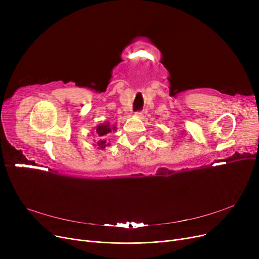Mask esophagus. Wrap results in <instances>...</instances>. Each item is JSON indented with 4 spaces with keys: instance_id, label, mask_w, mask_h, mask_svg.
Instances as JSON below:
<instances>
[{
    "instance_id": "34e87169",
    "label": "esophagus",
    "mask_w": 259,
    "mask_h": 259,
    "mask_svg": "<svg viewBox=\"0 0 259 259\" xmlns=\"http://www.w3.org/2000/svg\"><path fill=\"white\" fill-rule=\"evenodd\" d=\"M135 115H137V116H142L143 115V111H137V112H135Z\"/></svg>"
}]
</instances>
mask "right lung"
Here are the masks:
<instances>
[{
	"label": "right lung",
	"mask_w": 259,
	"mask_h": 259,
	"mask_svg": "<svg viewBox=\"0 0 259 259\" xmlns=\"http://www.w3.org/2000/svg\"><path fill=\"white\" fill-rule=\"evenodd\" d=\"M115 130H116L115 125L111 126L109 122H105V124H101L95 127V135H97L98 138L97 145L99 146L100 149H105L107 146H109V143L106 140L107 135Z\"/></svg>",
	"instance_id": "1"
}]
</instances>
